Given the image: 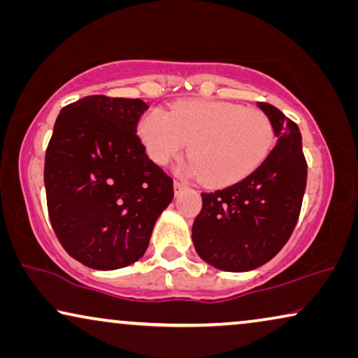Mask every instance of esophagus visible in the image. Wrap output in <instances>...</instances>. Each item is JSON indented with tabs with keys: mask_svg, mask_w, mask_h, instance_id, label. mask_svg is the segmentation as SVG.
Returning a JSON list of instances; mask_svg holds the SVG:
<instances>
[{
	"mask_svg": "<svg viewBox=\"0 0 358 358\" xmlns=\"http://www.w3.org/2000/svg\"><path fill=\"white\" fill-rule=\"evenodd\" d=\"M184 189H185V184L182 182V180H174V190H176V195L182 192Z\"/></svg>",
	"mask_w": 358,
	"mask_h": 358,
	"instance_id": "obj_1",
	"label": "esophagus"
}]
</instances>
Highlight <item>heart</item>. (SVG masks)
I'll list each match as a JSON object with an SVG mask.
<instances>
[{
  "mask_svg": "<svg viewBox=\"0 0 358 358\" xmlns=\"http://www.w3.org/2000/svg\"><path fill=\"white\" fill-rule=\"evenodd\" d=\"M146 153L166 164L187 148L185 173L207 185H229L256 171L271 153L275 131L266 112L223 101H185L171 112L153 109L140 119Z\"/></svg>",
  "mask_w": 358,
  "mask_h": 358,
  "instance_id": "1",
  "label": "heart"
}]
</instances>
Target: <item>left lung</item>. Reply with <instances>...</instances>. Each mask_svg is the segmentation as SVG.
Listing matches in <instances>:
<instances>
[{"mask_svg": "<svg viewBox=\"0 0 358 358\" xmlns=\"http://www.w3.org/2000/svg\"><path fill=\"white\" fill-rule=\"evenodd\" d=\"M273 125L277 145L239 182L202 194L194 220L195 251L210 266L248 272L271 261L292 236L300 217L308 166L298 125L267 102H257Z\"/></svg>", "mask_w": 358, "mask_h": 358, "instance_id": "1", "label": "left lung"}]
</instances>
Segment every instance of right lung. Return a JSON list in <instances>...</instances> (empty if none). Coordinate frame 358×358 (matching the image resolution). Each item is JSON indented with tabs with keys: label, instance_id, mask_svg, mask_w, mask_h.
<instances>
[{
	"label": "right lung",
	"instance_id": "obj_1",
	"mask_svg": "<svg viewBox=\"0 0 358 358\" xmlns=\"http://www.w3.org/2000/svg\"><path fill=\"white\" fill-rule=\"evenodd\" d=\"M141 99L86 96L60 110L45 153L48 217L65 251L114 271L138 261L174 197L136 135Z\"/></svg>",
	"mask_w": 358,
	"mask_h": 358
}]
</instances>
